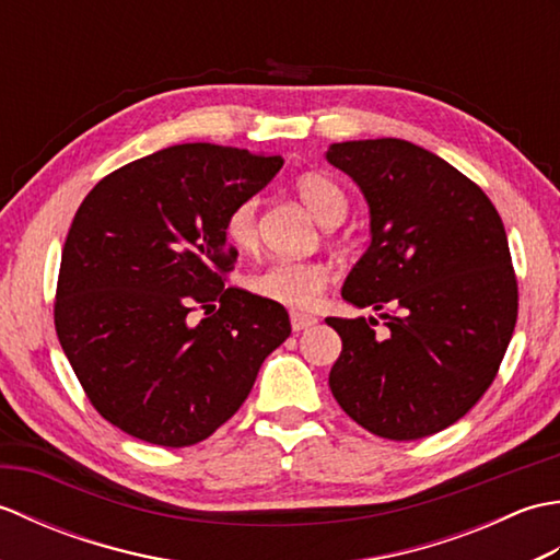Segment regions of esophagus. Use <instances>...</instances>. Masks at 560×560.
<instances>
[{
	"label": "esophagus",
	"mask_w": 560,
	"mask_h": 560,
	"mask_svg": "<svg viewBox=\"0 0 560 560\" xmlns=\"http://www.w3.org/2000/svg\"><path fill=\"white\" fill-rule=\"evenodd\" d=\"M313 325H317V317L315 315L299 313V311L291 313V327H293V331H303V329L313 327Z\"/></svg>",
	"instance_id": "esophagus-1"
}]
</instances>
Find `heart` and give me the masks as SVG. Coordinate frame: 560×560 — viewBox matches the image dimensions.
Returning <instances> with one entry per match:
<instances>
[{"instance_id":"heart-1","label":"heart","mask_w":560,"mask_h":560,"mask_svg":"<svg viewBox=\"0 0 560 560\" xmlns=\"http://www.w3.org/2000/svg\"><path fill=\"white\" fill-rule=\"evenodd\" d=\"M295 195L305 209L323 225H337L349 211V199L343 189L323 173H303L295 177ZM223 235L235 249L249 253L257 247V199L247 197L231 207L223 221ZM329 269L319 261H269L255 273H249L247 287L255 295L271 303L307 311L327 289Z\"/></svg>"}]
</instances>
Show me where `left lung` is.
<instances>
[{
    "label": "left lung",
    "mask_w": 560,
    "mask_h": 560,
    "mask_svg": "<svg viewBox=\"0 0 560 560\" xmlns=\"http://www.w3.org/2000/svg\"><path fill=\"white\" fill-rule=\"evenodd\" d=\"M327 161L371 207V247L341 295L387 319L375 337L373 317H327L341 337L331 395L380 438L433 435L483 397L515 331L503 221L477 183L411 141H341Z\"/></svg>",
    "instance_id": "8db88e82"
}]
</instances>
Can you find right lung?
<instances>
[{"instance_id":"right-lung-1","label":"right lung","mask_w":560,"mask_h":560,"mask_svg":"<svg viewBox=\"0 0 560 560\" xmlns=\"http://www.w3.org/2000/svg\"><path fill=\"white\" fill-rule=\"evenodd\" d=\"M281 165L245 149L177 144L105 175L81 201L55 329L93 409L127 435L161 447L209 438L289 339L287 307L225 289L237 257L225 213Z\"/></svg>"}]
</instances>
